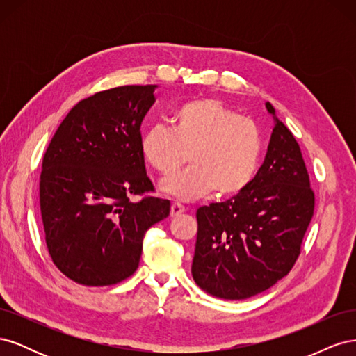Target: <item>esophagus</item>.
I'll list each match as a JSON object with an SVG mask.
<instances>
[{
    "label": "esophagus",
    "instance_id": "34e87169",
    "mask_svg": "<svg viewBox=\"0 0 356 356\" xmlns=\"http://www.w3.org/2000/svg\"><path fill=\"white\" fill-rule=\"evenodd\" d=\"M184 212H186V208L182 207L181 203H178V202L172 203V207H170V215H172V217H178V215L184 213Z\"/></svg>",
    "mask_w": 356,
    "mask_h": 356
}]
</instances>
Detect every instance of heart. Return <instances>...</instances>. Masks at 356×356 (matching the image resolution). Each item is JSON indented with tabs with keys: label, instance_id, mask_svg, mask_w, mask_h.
Returning a JSON list of instances; mask_svg holds the SVG:
<instances>
[{
	"label": "heart",
	"instance_id": "obj_1",
	"mask_svg": "<svg viewBox=\"0 0 356 356\" xmlns=\"http://www.w3.org/2000/svg\"><path fill=\"white\" fill-rule=\"evenodd\" d=\"M172 127L154 124L141 139L143 156L161 177L169 195L193 200L215 190L218 197L241 195L254 181L263 153L260 129L213 98H199L177 106Z\"/></svg>",
	"mask_w": 356,
	"mask_h": 356
}]
</instances>
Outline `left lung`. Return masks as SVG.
<instances>
[{"label":"left lung","mask_w":356,"mask_h":356,"mask_svg":"<svg viewBox=\"0 0 356 356\" xmlns=\"http://www.w3.org/2000/svg\"><path fill=\"white\" fill-rule=\"evenodd\" d=\"M273 114L264 163L241 195L196 212L191 273L211 296L243 300L273 286L294 267L315 211L301 149Z\"/></svg>","instance_id":"8db88e82"}]
</instances>
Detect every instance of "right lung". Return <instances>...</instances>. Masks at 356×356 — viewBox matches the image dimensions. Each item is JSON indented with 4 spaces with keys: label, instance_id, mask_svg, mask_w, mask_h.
<instances>
[{
    "label": "right lung",
    "instance_id": "1",
    "mask_svg": "<svg viewBox=\"0 0 356 356\" xmlns=\"http://www.w3.org/2000/svg\"><path fill=\"white\" fill-rule=\"evenodd\" d=\"M156 86H120L74 105L42 157L40 208L53 263L71 281L114 285L139 264L145 232L170 202L145 172L141 123ZM132 195L142 199L134 202Z\"/></svg>",
    "mask_w": 356,
    "mask_h": 356
}]
</instances>
